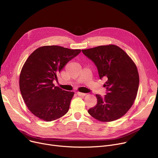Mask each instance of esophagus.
<instances>
[{"label": "esophagus", "mask_w": 158, "mask_h": 158, "mask_svg": "<svg viewBox=\"0 0 158 158\" xmlns=\"http://www.w3.org/2000/svg\"><path fill=\"white\" fill-rule=\"evenodd\" d=\"M77 94L79 96H85L86 95L85 93H80V92H77Z\"/></svg>", "instance_id": "1"}]
</instances>
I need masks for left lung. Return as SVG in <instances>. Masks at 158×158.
<instances>
[{
	"mask_svg": "<svg viewBox=\"0 0 158 158\" xmlns=\"http://www.w3.org/2000/svg\"><path fill=\"white\" fill-rule=\"evenodd\" d=\"M96 65L106 94H96L98 102L88 110L89 114L103 122L117 120L123 116L136 98L139 78L137 67L129 56L115 45L101 46L82 50Z\"/></svg>",
	"mask_w": 158,
	"mask_h": 158,
	"instance_id": "8db88e82",
	"label": "left lung"
}]
</instances>
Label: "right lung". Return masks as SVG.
Here are the masks:
<instances>
[{"label": "right lung", "mask_w": 158, "mask_h": 158, "mask_svg": "<svg viewBox=\"0 0 158 158\" xmlns=\"http://www.w3.org/2000/svg\"><path fill=\"white\" fill-rule=\"evenodd\" d=\"M81 51L58 46H43L26 60L20 74V91L29 110L39 119L52 121L68 112L74 93L55 86L53 81Z\"/></svg>", "instance_id": "right-lung-1"}]
</instances>
